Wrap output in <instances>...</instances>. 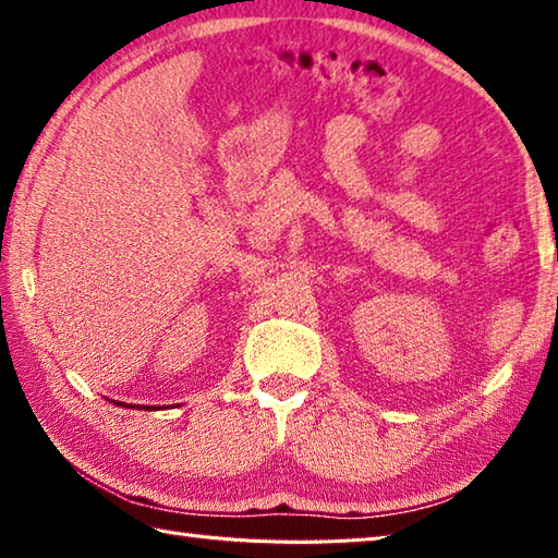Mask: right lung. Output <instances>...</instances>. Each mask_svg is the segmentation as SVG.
Segmentation results:
<instances>
[{
  "label": "right lung",
  "instance_id": "obj_1",
  "mask_svg": "<svg viewBox=\"0 0 558 558\" xmlns=\"http://www.w3.org/2000/svg\"><path fill=\"white\" fill-rule=\"evenodd\" d=\"M147 409H149V405H147Z\"/></svg>",
  "mask_w": 558,
  "mask_h": 558
}]
</instances>
